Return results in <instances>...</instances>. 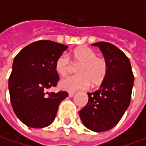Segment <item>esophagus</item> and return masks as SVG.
I'll use <instances>...</instances> for the list:
<instances>
[{"label":"esophagus","mask_w":146,"mask_h":146,"mask_svg":"<svg viewBox=\"0 0 146 146\" xmlns=\"http://www.w3.org/2000/svg\"><path fill=\"white\" fill-rule=\"evenodd\" d=\"M68 95H69L70 98H72V97L75 95V92H69V93H68Z\"/></svg>","instance_id":"34e87169"}]
</instances>
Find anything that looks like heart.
<instances>
[{
    "label": "heart",
    "instance_id": "obj_1",
    "mask_svg": "<svg viewBox=\"0 0 146 146\" xmlns=\"http://www.w3.org/2000/svg\"><path fill=\"white\" fill-rule=\"evenodd\" d=\"M97 53L88 47L76 48L72 53L75 64H80L76 72L78 75L62 79L60 88L70 92L85 89L92 85H98L103 81L107 73V62L103 58L97 57ZM71 62L68 54L62 53L56 60L55 70L60 76H66L71 69Z\"/></svg>",
    "mask_w": 146,
    "mask_h": 146
}]
</instances>
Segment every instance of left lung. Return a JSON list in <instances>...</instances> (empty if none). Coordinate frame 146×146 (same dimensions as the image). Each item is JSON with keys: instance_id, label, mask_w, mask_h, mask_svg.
Listing matches in <instances>:
<instances>
[{"instance_id": "left-lung-1", "label": "left lung", "mask_w": 146, "mask_h": 146, "mask_svg": "<svg viewBox=\"0 0 146 146\" xmlns=\"http://www.w3.org/2000/svg\"><path fill=\"white\" fill-rule=\"evenodd\" d=\"M92 45L102 51L107 73L98 90L88 93V102L79 114L87 128L102 132L113 128L129 106L134 76L128 58L115 45L103 41Z\"/></svg>"}]
</instances>
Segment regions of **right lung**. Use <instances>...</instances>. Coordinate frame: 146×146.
I'll list each match as a JSON object with an SVG mask.
<instances>
[{"label":"right lung","instance_id":"1","mask_svg":"<svg viewBox=\"0 0 146 146\" xmlns=\"http://www.w3.org/2000/svg\"><path fill=\"white\" fill-rule=\"evenodd\" d=\"M68 46L52 40H38L14 58L9 79L10 102L16 116L30 127L43 128L54 120L61 102L68 93H48L59 80L56 60Z\"/></svg>","mask_w":146,"mask_h":146}]
</instances>
